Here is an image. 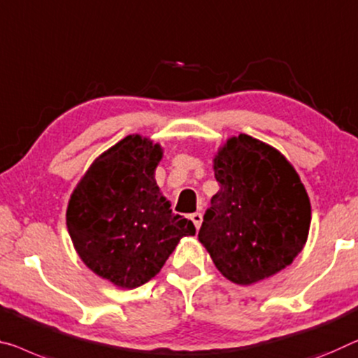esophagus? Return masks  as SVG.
Wrapping results in <instances>:
<instances>
[{"label": "esophagus", "mask_w": 358, "mask_h": 358, "mask_svg": "<svg viewBox=\"0 0 358 358\" xmlns=\"http://www.w3.org/2000/svg\"><path fill=\"white\" fill-rule=\"evenodd\" d=\"M190 219H192V221H194L195 227H196V229H200L201 221H203V216H201V214H200V213H194V214H190Z\"/></svg>", "instance_id": "1"}]
</instances>
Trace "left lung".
<instances>
[{
  "label": "left lung",
  "instance_id": "left-lung-1",
  "mask_svg": "<svg viewBox=\"0 0 358 358\" xmlns=\"http://www.w3.org/2000/svg\"><path fill=\"white\" fill-rule=\"evenodd\" d=\"M214 178L219 192L198 240L217 271L236 285H251L289 266L309 235L310 201L287 158L240 134L217 152Z\"/></svg>",
  "mask_w": 358,
  "mask_h": 358
}]
</instances>
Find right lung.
Returning <instances> with one entry per match:
<instances>
[{"label":"right lung","mask_w":358,"mask_h":358,"mask_svg":"<svg viewBox=\"0 0 358 358\" xmlns=\"http://www.w3.org/2000/svg\"><path fill=\"white\" fill-rule=\"evenodd\" d=\"M158 144L126 136L91 164L70 196L67 229L92 272L120 288L133 289L162 271L185 235L189 219L174 214L160 194L155 169Z\"/></svg>","instance_id":"add662e5"}]
</instances>
